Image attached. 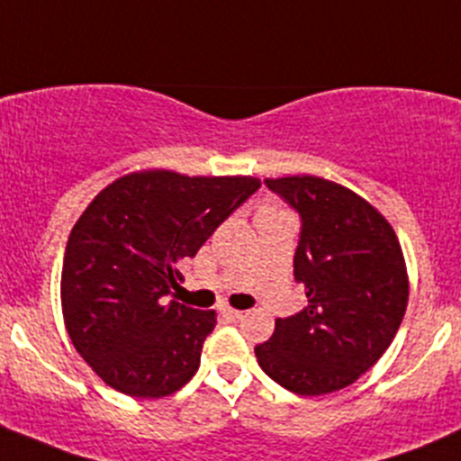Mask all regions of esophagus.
<instances>
[{"label": "esophagus", "instance_id": "34e87169", "mask_svg": "<svg viewBox=\"0 0 461 461\" xmlns=\"http://www.w3.org/2000/svg\"><path fill=\"white\" fill-rule=\"evenodd\" d=\"M222 317H225L227 321H240L243 319V312H240V310H234V308H225L222 310Z\"/></svg>", "mask_w": 461, "mask_h": 461}]
</instances>
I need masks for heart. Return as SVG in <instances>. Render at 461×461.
Instances as JSON below:
<instances>
[{"mask_svg": "<svg viewBox=\"0 0 461 461\" xmlns=\"http://www.w3.org/2000/svg\"><path fill=\"white\" fill-rule=\"evenodd\" d=\"M267 209H272V207H267Z\"/></svg>", "mask_w": 461, "mask_h": 461, "instance_id": "heart-1", "label": "heart"}]
</instances>
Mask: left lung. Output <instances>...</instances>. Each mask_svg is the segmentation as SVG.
<instances>
[{
    "label": "left lung",
    "mask_w": 461,
    "mask_h": 461,
    "mask_svg": "<svg viewBox=\"0 0 461 461\" xmlns=\"http://www.w3.org/2000/svg\"><path fill=\"white\" fill-rule=\"evenodd\" d=\"M301 216L294 278L308 308L276 319L254 348L263 373L296 394L355 384L388 350L408 305V274L390 222L364 198L317 176L267 178Z\"/></svg>",
    "instance_id": "left-lung-1"
}]
</instances>
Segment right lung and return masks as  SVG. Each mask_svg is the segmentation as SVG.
I'll use <instances>...</instances> for the list:
<instances>
[{"label": "right lung", "instance_id": "obj_1", "mask_svg": "<svg viewBox=\"0 0 461 461\" xmlns=\"http://www.w3.org/2000/svg\"><path fill=\"white\" fill-rule=\"evenodd\" d=\"M260 187L249 176L136 171L102 189L68 236L62 312L82 359L106 385L158 399L201 366L213 310L167 301L180 263Z\"/></svg>", "mask_w": 461, "mask_h": 461}]
</instances>
